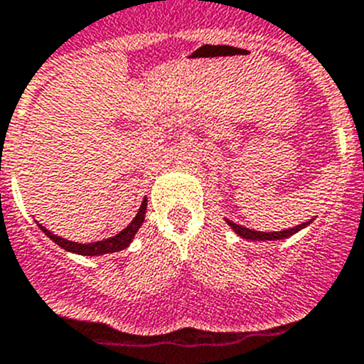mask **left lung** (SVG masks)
<instances>
[{
    "mask_svg": "<svg viewBox=\"0 0 364 364\" xmlns=\"http://www.w3.org/2000/svg\"><path fill=\"white\" fill-rule=\"evenodd\" d=\"M228 224L232 226L233 230H235L237 233H239L240 237H244V239H250V240H280V239H285V237H291L293 233L300 232L304 226L311 224V220H309V223H304V224H298V226H294V228H291V230H282V232H271V233L255 232V230L244 228V226L232 223V220H228Z\"/></svg>",
    "mask_w": 364,
    "mask_h": 364,
    "instance_id": "1",
    "label": "left lung"
}]
</instances>
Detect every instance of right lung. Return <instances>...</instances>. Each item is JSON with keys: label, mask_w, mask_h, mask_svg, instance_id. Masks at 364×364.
I'll return each instance as SVG.
<instances>
[{"label": "right lung", "mask_w": 364, "mask_h": 364, "mask_svg": "<svg viewBox=\"0 0 364 364\" xmlns=\"http://www.w3.org/2000/svg\"><path fill=\"white\" fill-rule=\"evenodd\" d=\"M145 210H147V199H144V203H141L140 206V212L136 213V217L132 219V223L129 224L127 228L124 230V232H120L118 235L111 237V239H104V240H98V242H91V244H77V242H70V240L66 239H60V237L53 235L52 232H48V230L44 228V226H41L39 228L43 230L46 235L50 237V239L53 240L55 244H59L60 247H64L66 251H73V253H79V255H86V257H95V255H104V253H114V251H122L124 247H127L129 244H131L132 237H134V233L138 232V228L141 226V223H144L145 219Z\"/></svg>", "instance_id": "right-lung-1"}]
</instances>
